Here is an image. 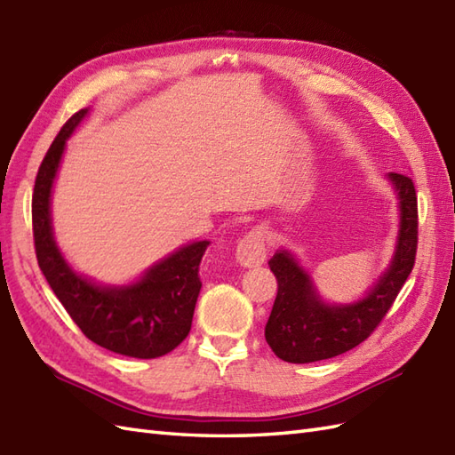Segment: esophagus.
Instances as JSON below:
<instances>
[{
  "label": "esophagus",
  "mask_w": 455,
  "mask_h": 455,
  "mask_svg": "<svg viewBox=\"0 0 455 455\" xmlns=\"http://www.w3.org/2000/svg\"><path fill=\"white\" fill-rule=\"evenodd\" d=\"M266 251H268V245H266L264 231L260 228H254L237 243L235 259L241 266L251 268V266H259L266 260Z\"/></svg>",
  "instance_id": "obj_1"
}]
</instances>
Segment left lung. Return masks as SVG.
Returning a JSON list of instances; mask_svg holds the SVG:
<instances>
[{
	"label": "left lung",
	"instance_id": "8db88e82",
	"mask_svg": "<svg viewBox=\"0 0 455 455\" xmlns=\"http://www.w3.org/2000/svg\"><path fill=\"white\" fill-rule=\"evenodd\" d=\"M400 208L394 257L364 297L353 303H326L295 254L287 249L268 260L278 280V295L264 336L272 351L287 363H315L341 355L361 341L390 311L397 293L411 274L417 252V195L403 173H387Z\"/></svg>",
	"mask_w": 455,
	"mask_h": 455
}]
</instances>
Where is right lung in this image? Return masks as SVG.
I'll use <instances>...</instances> for the list:
<instances>
[{
	"mask_svg": "<svg viewBox=\"0 0 455 455\" xmlns=\"http://www.w3.org/2000/svg\"><path fill=\"white\" fill-rule=\"evenodd\" d=\"M88 112V108L81 109L63 125L36 175L32 231L38 266L88 339L119 355L156 359L175 349L189 334L203 287L198 266L210 241L180 247L127 285H102L73 270L53 237L52 191L65 144Z\"/></svg>",
	"mask_w": 455,
	"mask_h": 455,
	"instance_id": "add662e5",
	"label": "right lung"
}]
</instances>
